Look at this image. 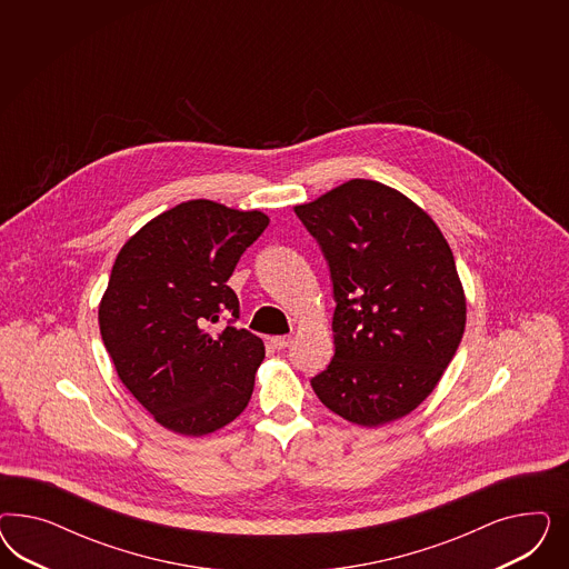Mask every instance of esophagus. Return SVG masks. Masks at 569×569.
Wrapping results in <instances>:
<instances>
[{
    "label": "esophagus",
    "mask_w": 569,
    "mask_h": 569,
    "mask_svg": "<svg viewBox=\"0 0 569 569\" xmlns=\"http://www.w3.org/2000/svg\"><path fill=\"white\" fill-rule=\"evenodd\" d=\"M269 342H271V346H273V348H277V350H281V348L290 346V342H292V338H290V336H273V338H269Z\"/></svg>",
    "instance_id": "obj_1"
}]
</instances>
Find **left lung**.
<instances>
[{"instance_id":"obj_1","label":"left lung","mask_w":569,"mask_h":569,"mask_svg":"<svg viewBox=\"0 0 569 569\" xmlns=\"http://www.w3.org/2000/svg\"><path fill=\"white\" fill-rule=\"evenodd\" d=\"M333 283V345L310 379L346 421L378 428L411 413L442 378L466 331L450 246L423 208L369 179L293 207Z\"/></svg>"}]
</instances>
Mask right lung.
I'll use <instances>...</instances> for the list:
<instances>
[{
  "instance_id": "right-lung-1",
  "label": "right lung",
  "mask_w": 569,
  "mask_h": 569,
  "mask_svg": "<svg viewBox=\"0 0 569 569\" xmlns=\"http://www.w3.org/2000/svg\"><path fill=\"white\" fill-rule=\"evenodd\" d=\"M267 224L260 210L190 200L143 224L114 260L98 310L103 346L162 428L207 436L248 407L264 345L233 326L240 300L227 279Z\"/></svg>"
}]
</instances>
